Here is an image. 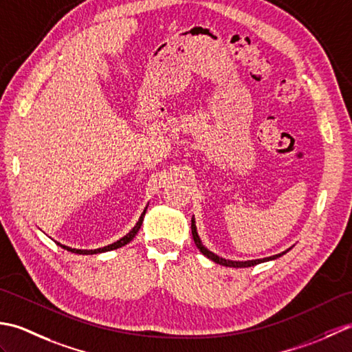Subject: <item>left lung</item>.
<instances>
[{
  "mask_svg": "<svg viewBox=\"0 0 352 352\" xmlns=\"http://www.w3.org/2000/svg\"><path fill=\"white\" fill-rule=\"evenodd\" d=\"M191 234H192V239H195V243L197 249L202 252L205 256L210 258V260H212L214 263L217 264H221V266H226V267H250V266H255V264H260V263H264V261H272V260H276V258H279L281 255L289 252L290 249L284 250V252L281 254H276V255H272V256H267V258H260V260H248V261H232V260H226V258H221L219 255H216L214 252H211L210 249H206L204 246L202 240H200V236L197 234V228H196V219L192 217L191 219Z\"/></svg>",
  "mask_w": 352,
  "mask_h": 352,
  "instance_id": "8db88e82",
  "label": "left lung"
}]
</instances>
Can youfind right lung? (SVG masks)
<instances>
[{
	"label": "right lung",
	"instance_id": "right-lung-1",
	"mask_svg": "<svg viewBox=\"0 0 352 352\" xmlns=\"http://www.w3.org/2000/svg\"><path fill=\"white\" fill-rule=\"evenodd\" d=\"M146 211H147V206L144 208V211H142V214L140 216L138 221H136V225L131 229V231H129V234H126L124 236H121L120 240H117L116 243H112V245H107V246H104V248H98V249H89V250H88V249H73V248H69V246L60 245V243H57V245H59V246H60V248H63V249L69 250V252H73V254H82V255L102 254V252H107V250H113V249L123 248L124 245H127V243L133 239V236L136 235V232L140 231V228H141V225H142V220H144V216H146Z\"/></svg>",
	"mask_w": 352,
	"mask_h": 352
}]
</instances>
